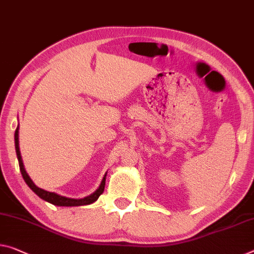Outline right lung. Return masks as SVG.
<instances>
[{
    "label": "right lung",
    "mask_w": 254,
    "mask_h": 254,
    "mask_svg": "<svg viewBox=\"0 0 254 254\" xmlns=\"http://www.w3.org/2000/svg\"><path fill=\"white\" fill-rule=\"evenodd\" d=\"M14 145H15V152H17V158L19 161V167H20V171L23 179H25L26 184L28 185V187L33 192L40 196L42 200H44L49 203H52L54 205L58 206H79V205H87L91 204L93 202H95L101 194L103 193L104 190V186H105V177H107V174L104 175V177L101 182V184L99 186L94 193H92L91 195H88L86 197L83 198H71V197H65L62 196V195H59L54 192H49V190H45L41 189L34 184V182L32 181V178L29 177V175L27 174V171L23 167V162H22V158H21V153H20V149H19V126L17 127L14 132Z\"/></svg>",
    "instance_id": "obj_1"
}]
</instances>
